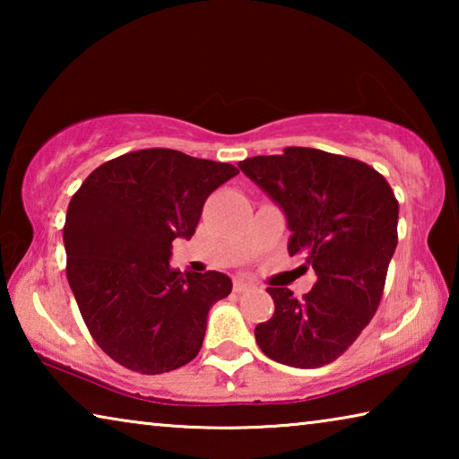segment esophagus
<instances>
[{
  "instance_id": "34e87169",
  "label": "esophagus",
  "mask_w": 459,
  "mask_h": 459,
  "mask_svg": "<svg viewBox=\"0 0 459 459\" xmlns=\"http://www.w3.org/2000/svg\"><path fill=\"white\" fill-rule=\"evenodd\" d=\"M235 291L237 293H243V291H247V290H251L253 287V283H248V281H245V279H235Z\"/></svg>"
}]
</instances>
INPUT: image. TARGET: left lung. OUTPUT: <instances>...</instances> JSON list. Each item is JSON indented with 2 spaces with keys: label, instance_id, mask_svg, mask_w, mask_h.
<instances>
[{
  "label": "left lung",
  "instance_id": "left-lung-1",
  "mask_svg": "<svg viewBox=\"0 0 459 459\" xmlns=\"http://www.w3.org/2000/svg\"><path fill=\"white\" fill-rule=\"evenodd\" d=\"M238 168L283 208L293 232L287 251L317 275L299 299L287 287H267L275 314L255 328V340L275 362L320 368L377 314L399 240V202L372 166L314 147H285Z\"/></svg>",
  "mask_w": 459,
  "mask_h": 459
}]
</instances>
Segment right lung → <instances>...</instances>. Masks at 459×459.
<instances>
[{
    "mask_svg": "<svg viewBox=\"0 0 459 459\" xmlns=\"http://www.w3.org/2000/svg\"><path fill=\"white\" fill-rule=\"evenodd\" d=\"M237 174L152 147L105 161L74 192L62 232L66 277L92 340L121 367L161 375L196 359L208 309L232 281L169 267L172 240L192 238L206 198Z\"/></svg>",
    "mask_w": 459,
    "mask_h": 459,
    "instance_id": "obj_1",
    "label": "right lung"
}]
</instances>
